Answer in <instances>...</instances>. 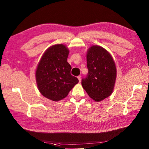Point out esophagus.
Here are the masks:
<instances>
[{
    "label": "esophagus",
    "instance_id": "obj_1",
    "mask_svg": "<svg viewBox=\"0 0 149 149\" xmlns=\"http://www.w3.org/2000/svg\"><path fill=\"white\" fill-rule=\"evenodd\" d=\"M77 78H78V79H79V82H81V76H80V75H79L78 77H77Z\"/></svg>",
    "mask_w": 149,
    "mask_h": 149
}]
</instances>
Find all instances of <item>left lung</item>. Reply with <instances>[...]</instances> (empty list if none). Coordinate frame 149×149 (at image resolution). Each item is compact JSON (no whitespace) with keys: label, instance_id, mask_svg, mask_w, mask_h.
Listing matches in <instances>:
<instances>
[{"label":"left lung","instance_id":"8db88e82","mask_svg":"<svg viewBox=\"0 0 149 149\" xmlns=\"http://www.w3.org/2000/svg\"><path fill=\"white\" fill-rule=\"evenodd\" d=\"M88 74L82 79V86L93 100L100 102L108 97L113 90L116 67L113 58L100 46L93 45L87 54Z\"/></svg>","mask_w":149,"mask_h":149}]
</instances>
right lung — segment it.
I'll list each match as a JSON object with an SVG mask.
<instances>
[{
  "instance_id": "1",
  "label": "right lung",
  "mask_w": 149,
  "mask_h": 149,
  "mask_svg": "<svg viewBox=\"0 0 149 149\" xmlns=\"http://www.w3.org/2000/svg\"><path fill=\"white\" fill-rule=\"evenodd\" d=\"M69 53L64 45H54L45 51L38 64L36 73L38 88L50 100L65 98L79 82L70 74L72 67L67 61Z\"/></svg>"
}]
</instances>
